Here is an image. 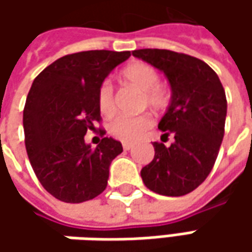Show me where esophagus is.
I'll return each instance as SVG.
<instances>
[{
	"mask_svg": "<svg viewBox=\"0 0 252 252\" xmlns=\"http://www.w3.org/2000/svg\"><path fill=\"white\" fill-rule=\"evenodd\" d=\"M131 147H133V146H131V144H129V143H125V144H123V149H125L126 151L131 150Z\"/></svg>",
	"mask_w": 252,
	"mask_h": 252,
	"instance_id": "34e87169",
	"label": "esophagus"
}]
</instances>
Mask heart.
<instances>
[{"instance_id":"heart-1","label":"heart","mask_w":252,"mask_h":252,"mask_svg":"<svg viewBox=\"0 0 252 252\" xmlns=\"http://www.w3.org/2000/svg\"><path fill=\"white\" fill-rule=\"evenodd\" d=\"M122 78L136 88L143 91V106L161 111L167 108L169 103L168 91L158 83L160 77L154 67L143 62H134L127 64L122 70ZM98 108L105 116H109L115 112V95L113 87L109 81H103L98 90ZM153 121L149 115L141 116H116L109 123L111 134L123 143H136L147 133L151 127Z\"/></svg>"}]
</instances>
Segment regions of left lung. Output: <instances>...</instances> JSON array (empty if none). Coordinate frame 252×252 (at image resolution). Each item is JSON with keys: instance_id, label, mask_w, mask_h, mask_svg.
<instances>
[{"instance_id": "left-lung-1", "label": "left lung", "mask_w": 252, "mask_h": 252, "mask_svg": "<svg viewBox=\"0 0 252 252\" xmlns=\"http://www.w3.org/2000/svg\"><path fill=\"white\" fill-rule=\"evenodd\" d=\"M133 56L157 67L168 78L172 98L158 123L175 141L153 143L154 158L141 168L147 188L165 196H182L208 178L224 136L227 99L208 64L189 54L164 49H140Z\"/></svg>"}]
</instances>
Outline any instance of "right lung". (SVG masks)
Instances as JSON below:
<instances>
[{"label":"right lung","instance_id":"obj_1","mask_svg":"<svg viewBox=\"0 0 252 252\" xmlns=\"http://www.w3.org/2000/svg\"><path fill=\"white\" fill-rule=\"evenodd\" d=\"M130 52L88 50L67 54L34 78L24 109L26 153L39 182L65 203H81L102 193L121 141L105 137L96 149L85 144L88 130L101 123L98 90Z\"/></svg>","mask_w":252,"mask_h":252}]
</instances>
